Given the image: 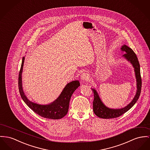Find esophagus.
<instances>
[{"label":"esophagus","instance_id":"1","mask_svg":"<svg viewBox=\"0 0 150 150\" xmlns=\"http://www.w3.org/2000/svg\"><path fill=\"white\" fill-rule=\"evenodd\" d=\"M80 78H81V80H82V81H87V80H89V75L87 73H83L81 75Z\"/></svg>","mask_w":150,"mask_h":150}]
</instances>
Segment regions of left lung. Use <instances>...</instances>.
Listing matches in <instances>:
<instances>
[{
	"instance_id": "1",
	"label": "left lung",
	"mask_w": 150,
	"mask_h": 150,
	"mask_svg": "<svg viewBox=\"0 0 150 150\" xmlns=\"http://www.w3.org/2000/svg\"><path fill=\"white\" fill-rule=\"evenodd\" d=\"M121 50L124 53V54L122 56L129 62H130L134 68L137 88L136 94L134 97L133 100L126 106L123 108L115 109L108 108L106 105H105L100 99V96L97 90L95 89L91 88L94 93V100L93 103V111L97 117L101 118L111 119L119 117L120 116L127 112L128 110H130L135 105V103L138 100L142 88V79L140 76L139 62L137 58V56L132 50L126 45H122Z\"/></svg>"
}]
</instances>
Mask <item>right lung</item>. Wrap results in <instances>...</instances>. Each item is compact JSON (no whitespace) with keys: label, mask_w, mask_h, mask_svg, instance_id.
Wrapping results in <instances>:
<instances>
[{"label":"right lung","mask_w":150,"mask_h":150,"mask_svg":"<svg viewBox=\"0 0 150 150\" xmlns=\"http://www.w3.org/2000/svg\"><path fill=\"white\" fill-rule=\"evenodd\" d=\"M24 60L25 57H23L19 74L18 82L19 90L21 98L30 109L42 117L52 120H59L63 118L68 113L70 98L73 93L80 86L79 81L75 80L67 83L59 97L50 103L40 105L34 103L28 99L23 89L21 75Z\"/></svg>","instance_id":"1"}]
</instances>
